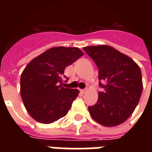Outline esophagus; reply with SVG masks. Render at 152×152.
Segmentation results:
<instances>
[{
    "instance_id": "obj_1",
    "label": "esophagus",
    "mask_w": 152,
    "mask_h": 152,
    "mask_svg": "<svg viewBox=\"0 0 152 152\" xmlns=\"http://www.w3.org/2000/svg\"><path fill=\"white\" fill-rule=\"evenodd\" d=\"M87 91H88V90H87V89H84V90H80V91L82 93H83V94H84V93L87 92Z\"/></svg>"
}]
</instances>
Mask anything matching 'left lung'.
Instances as JSON below:
<instances>
[{
	"mask_svg": "<svg viewBox=\"0 0 152 152\" xmlns=\"http://www.w3.org/2000/svg\"><path fill=\"white\" fill-rule=\"evenodd\" d=\"M99 69V80L103 91L97 102L88 106L91 118L100 125L113 127L122 124L133 113L142 91L141 70L127 55L112 46L100 45L83 47Z\"/></svg>",
	"mask_w": 152,
	"mask_h": 152,
	"instance_id": "obj_1",
	"label": "left lung"
}]
</instances>
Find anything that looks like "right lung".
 <instances>
[{
  "label": "right lung",
  "mask_w": 152,
  "mask_h": 152,
  "mask_svg": "<svg viewBox=\"0 0 152 152\" xmlns=\"http://www.w3.org/2000/svg\"><path fill=\"white\" fill-rule=\"evenodd\" d=\"M83 55L77 47H53L25 67L20 94L27 111L38 122L50 124L68 113L80 91L62 87L64 69Z\"/></svg>",
  "instance_id": "obj_1"
}]
</instances>
